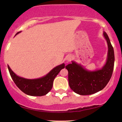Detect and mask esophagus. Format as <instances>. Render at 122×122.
I'll return each mask as SVG.
<instances>
[{
    "mask_svg": "<svg viewBox=\"0 0 122 122\" xmlns=\"http://www.w3.org/2000/svg\"><path fill=\"white\" fill-rule=\"evenodd\" d=\"M71 56H67V57H66V60H67L68 61H71Z\"/></svg>",
    "mask_w": 122,
    "mask_h": 122,
    "instance_id": "esophagus-1",
    "label": "esophagus"
}]
</instances>
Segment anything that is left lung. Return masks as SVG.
Masks as SVG:
<instances>
[{
    "label": "left lung",
    "instance_id": "1",
    "mask_svg": "<svg viewBox=\"0 0 122 122\" xmlns=\"http://www.w3.org/2000/svg\"><path fill=\"white\" fill-rule=\"evenodd\" d=\"M103 35L107 43L108 54L106 62L101 69L90 71L75 61L66 66L70 88L76 94L85 96L97 93L111 79L114 69V49L107 34L104 31Z\"/></svg>",
    "mask_w": 122,
    "mask_h": 122
}]
</instances>
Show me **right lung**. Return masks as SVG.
<instances>
[{
	"label": "right lung",
	"mask_w": 122,
	"mask_h": 122,
	"mask_svg": "<svg viewBox=\"0 0 122 122\" xmlns=\"http://www.w3.org/2000/svg\"><path fill=\"white\" fill-rule=\"evenodd\" d=\"M20 32H18L15 36ZM8 68L15 84L23 92L31 96H43L46 95L51 89L55 78L60 71L65 68V64L62 63L56 66L42 77L32 79L18 76L9 66H8Z\"/></svg>",
	"instance_id": "add662e5"
}]
</instances>
